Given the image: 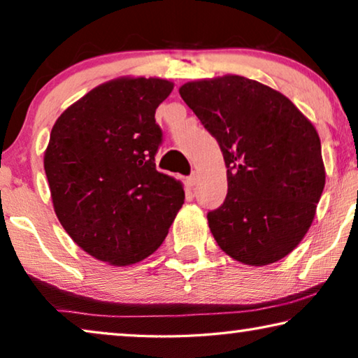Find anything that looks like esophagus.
I'll list each match as a JSON object with an SVG mask.
<instances>
[{
  "label": "esophagus",
  "mask_w": 358,
  "mask_h": 358,
  "mask_svg": "<svg viewBox=\"0 0 358 358\" xmlns=\"http://www.w3.org/2000/svg\"><path fill=\"white\" fill-rule=\"evenodd\" d=\"M199 179H200V176H199V173H195V171H194V173H192V174H190V176H189V178H187V182H189V185H192V187H194V185L199 182Z\"/></svg>",
  "instance_id": "1"
}]
</instances>
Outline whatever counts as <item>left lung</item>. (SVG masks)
I'll return each instance as SVG.
<instances>
[{"instance_id": "8db88e82", "label": "left lung", "mask_w": 358, "mask_h": 358, "mask_svg": "<svg viewBox=\"0 0 358 358\" xmlns=\"http://www.w3.org/2000/svg\"><path fill=\"white\" fill-rule=\"evenodd\" d=\"M179 94L228 168L227 199L207 215L215 241L248 266L280 261L305 238L324 189L316 129L282 92L244 76L190 81Z\"/></svg>"}]
</instances>
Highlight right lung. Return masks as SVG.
Returning a JSON list of instances; mask_svg holds the SVG:
<instances>
[{"instance_id": "obj_1", "label": "right lung", "mask_w": 358, "mask_h": 358, "mask_svg": "<svg viewBox=\"0 0 358 358\" xmlns=\"http://www.w3.org/2000/svg\"><path fill=\"white\" fill-rule=\"evenodd\" d=\"M174 85L117 78L83 96L53 125L43 155L53 208L73 241L112 266L151 256L184 203L179 180L156 169L155 112Z\"/></svg>"}]
</instances>
